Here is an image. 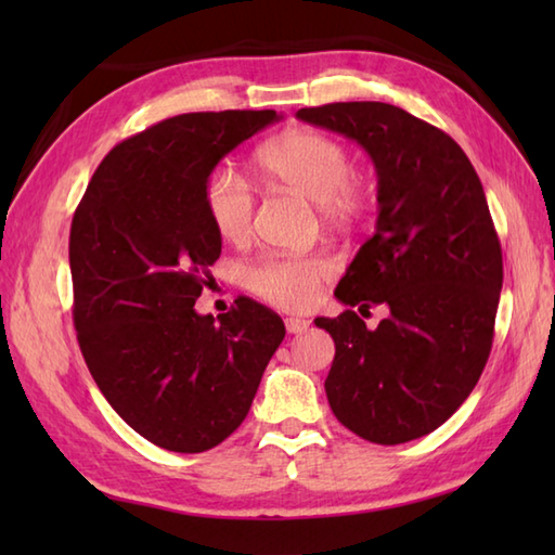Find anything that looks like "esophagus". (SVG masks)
Listing matches in <instances>:
<instances>
[{"label":"esophagus","instance_id":"esophagus-1","mask_svg":"<svg viewBox=\"0 0 555 555\" xmlns=\"http://www.w3.org/2000/svg\"><path fill=\"white\" fill-rule=\"evenodd\" d=\"M284 324L288 334H302L310 328V320H305V317H286Z\"/></svg>","mask_w":555,"mask_h":555}]
</instances>
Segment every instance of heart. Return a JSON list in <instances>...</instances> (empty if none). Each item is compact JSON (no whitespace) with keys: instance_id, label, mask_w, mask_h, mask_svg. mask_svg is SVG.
<instances>
[{"instance_id":"heart-1","label":"heart","mask_w":555,"mask_h":555,"mask_svg":"<svg viewBox=\"0 0 555 555\" xmlns=\"http://www.w3.org/2000/svg\"><path fill=\"white\" fill-rule=\"evenodd\" d=\"M264 176L286 191L312 199L326 219H350L364 205V188L350 173V155L338 140L317 131H293L259 152ZM207 215L221 238L241 243L253 231L255 195L241 173L219 167L205 183ZM334 274L324 255L257 259L245 284L257 298L281 310H305L317 300L320 284Z\"/></svg>"}]
</instances>
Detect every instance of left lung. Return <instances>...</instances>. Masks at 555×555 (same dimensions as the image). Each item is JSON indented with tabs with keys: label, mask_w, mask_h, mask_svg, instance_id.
<instances>
[{
	"label": "left lung",
	"mask_w": 555,
	"mask_h": 555,
	"mask_svg": "<svg viewBox=\"0 0 555 555\" xmlns=\"http://www.w3.org/2000/svg\"><path fill=\"white\" fill-rule=\"evenodd\" d=\"M296 116L356 140L376 169L374 235L334 291L350 310L314 320L336 344L328 405L372 443L420 439L465 403L491 352L503 257L485 188L451 135L393 104ZM356 304H386L389 317L367 330Z\"/></svg>",
	"instance_id": "1"
}]
</instances>
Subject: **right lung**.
<instances>
[{
	"label": "right lung",
	"mask_w": 555,
	"mask_h": 555,
	"mask_svg": "<svg viewBox=\"0 0 555 555\" xmlns=\"http://www.w3.org/2000/svg\"><path fill=\"white\" fill-rule=\"evenodd\" d=\"M281 116L197 112L124 140L70 223L82 358L119 417L159 448L203 453L241 427L286 326L238 298L217 320L195 300L221 255L205 205L217 164Z\"/></svg>",
	"instance_id": "obj_1"
}]
</instances>
